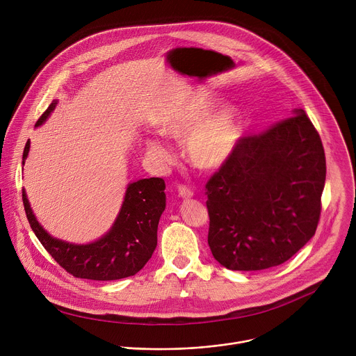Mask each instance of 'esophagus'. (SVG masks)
Wrapping results in <instances>:
<instances>
[{
    "instance_id": "esophagus-1",
    "label": "esophagus",
    "mask_w": 356,
    "mask_h": 356,
    "mask_svg": "<svg viewBox=\"0 0 356 356\" xmlns=\"http://www.w3.org/2000/svg\"><path fill=\"white\" fill-rule=\"evenodd\" d=\"M178 195H179V197H182V199H191L192 196H193V192L188 188V186H185V185H179L178 186Z\"/></svg>"
}]
</instances>
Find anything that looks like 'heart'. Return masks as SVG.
I'll use <instances>...</instances> for the list:
<instances>
[{"label":"heart","mask_w":356,"mask_h":356,"mask_svg":"<svg viewBox=\"0 0 356 356\" xmlns=\"http://www.w3.org/2000/svg\"><path fill=\"white\" fill-rule=\"evenodd\" d=\"M216 102L206 93L195 92L174 104L159 121L163 136L184 140L189 161L200 170H217L235 153L242 138V122L234 107L212 111ZM149 154L161 164L171 160L170 153L156 139L145 142Z\"/></svg>","instance_id":"heart-1"}]
</instances>
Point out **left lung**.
I'll return each mask as SVG.
<instances>
[{
  "label": "left lung",
  "mask_w": 356,
  "mask_h": 356,
  "mask_svg": "<svg viewBox=\"0 0 356 356\" xmlns=\"http://www.w3.org/2000/svg\"><path fill=\"white\" fill-rule=\"evenodd\" d=\"M324 181L321 139L303 110L242 138L206 184L214 259L239 271L291 259L316 232Z\"/></svg>",
  "instance_id": "obj_1"
}]
</instances>
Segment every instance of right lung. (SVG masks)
Instances as JSON below:
<instances>
[{
	"label": "right lung",
	"mask_w": 356,
	"mask_h": 356,
	"mask_svg": "<svg viewBox=\"0 0 356 356\" xmlns=\"http://www.w3.org/2000/svg\"><path fill=\"white\" fill-rule=\"evenodd\" d=\"M58 104L54 100L36 122L43 125ZM26 142L22 165L28 159ZM165 184L161 178H145L127 186L120 213L111 228L90 243H72L51 236L38 221L26 191L22 199L29 224L44 249L70 274L78 278L111 281L135 275L152 257L157 246V227L165 210Z\"/></svg>",
	"instance_id": "add662e5"
}]
</instances>
